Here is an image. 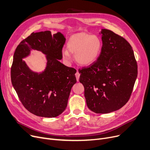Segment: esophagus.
I'll list each match as a JSON object with an SVG mask.
<instances>
[{"label": "esophagus", "instance_id": "obj_1", "mask_svg": "<svg viewBox=\"0 0 150 150\" xmlns=\"http://www.w3.org/2000/svg\"><path fill=\"white\" fill-rule=\"evenodd\" d=\"M75 76H76V80L77 81H79V78H80V73L77 72L76 74H75Z\"/></svg>", "mask_w": 150, "mask_h": 150}]
</instances>
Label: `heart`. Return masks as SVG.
I'll use <instances>...</instances> for the list:
<instances>
[{
	"mask_svg": "<svg viewBox=\"0 0 150 150\" xmlns=\"http://www.w3.org/2000/svg\"><path fill=\"white\" fill-rule=\"evenodd\" d=\"M67 50H63L62 57L67 62L71 60L70 54H75V61L82 66H89L98 58L102 49V41L99 36L86 33H76L68 40Z\"/></svg>",
	"mask_w": 150,
	"mask_h": 150,
	"instance_id": "obj_1",
	"label": "heart"
}]
</instances>
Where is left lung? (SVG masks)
<instances>
[{
	"instance_id": "8db88e82",
	"label": "left lung",
	"mask_w": 150,
	"mask_h": 150,
	"mask_svg": "<svg viewBox=\"0 0 150 150\" xmlns=\"http://www.w3.org/2000/svg\"><path fill=\"white\" fill-rule=\"evenodd\" d=\"M101 33L103 45L97 60L78 71L88 108L106 114L128 101L137 76V64L125 38L107 29H102Z\"/></svg>"
}]
</instances>
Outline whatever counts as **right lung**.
<instances>
[{"instance_id": "obj_1", "label": "right lung", "mask_w": 150, "mask_h": 150, "mask_svg": "<svg viewBox=\"0 0 150 150\" xmlns=\"http://www.w3.org/2000/svg\"><path fill=\"white\" fill-rule=\"evenodd\" d=\"M66 38L59 32L45 31L32 33L18 45L11 68V79L22 104L28 111L43 117H55L66 109L71 89L76 80V70L58 59ZM31 50L47 55V66L41 74L32 72L22 58Z\"/></svg>"}]
</instances>
